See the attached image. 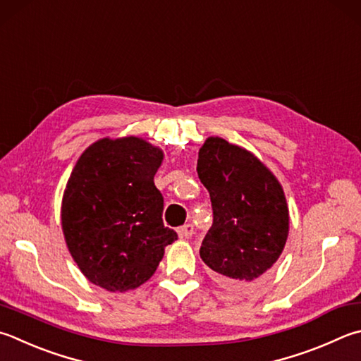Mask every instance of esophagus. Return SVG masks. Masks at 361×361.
Masks as SVG:
<instances>
[{
    "label": "esophagus",
    "instance_id": "obj_1",
    "mask_svg": "<svg viewBox=\"0 0 361 361\" xmlns=\"http://www.w3.org/2000/svg\"><path fill=\"white\" fill-rule=\"evenodd\" d=\"M192 233H194V226H192V224H185V226L178 228L180 238L188 240V238L192 237Z\"/></svg>",
    "mask_w": 361,
    "mask_h": 361
}]
</instances>
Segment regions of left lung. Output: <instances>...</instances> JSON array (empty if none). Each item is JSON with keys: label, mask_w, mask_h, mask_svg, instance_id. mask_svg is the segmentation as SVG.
<instances>
[{"label": "left lung", "mask_w": 361, "mask_h": 361, "mask_svg": "<svg viewBox=\"0 0 361 361\" xmlns=\"http://www.w3.org/2000/svg\"><path fill=\"white\" fill-rule=\"evenodd\" d=\"M197 173L213 208L200 257L227 284L251 286L286 246L289 208L283 186L251 152L221 137L202 145Z\"/></svg>", "instance_id": "1"}]
</instances>
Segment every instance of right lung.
<instances>
[{
    "label": "right lung",
    "instance_id": "right-lung-1",
    "mask_svg": "<svg viewBox=\"0 0 361 361\" xmlns=\"http://www.w3.org/2000/svg\"><path fill=\"white\" fill-rule=\"evenodd\" d=\"M162 158L161 148L130 135L94 142L72 169L61 227L90 283L109 292L137 289L178 238L164 226V199L154 186Z\"/></svg>",
    "mask_w": 361,
    "mask_h": 361
}]
</instances>
